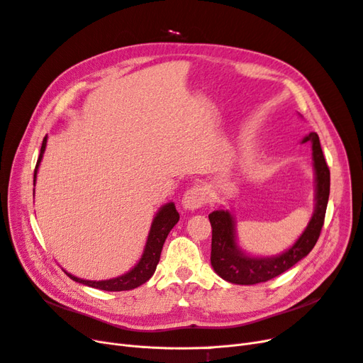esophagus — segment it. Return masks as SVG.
<instances>
[{
	"label": "esophagus",
	"instance_id": "34e87169",
	"mask_svg": "<svg viewBox=\"0 0 363 363\" xmlns=\"http://www.w3.org/2000/svg\"><path fill=\"white\" fill-rule=\"evenodd\" d=\"M208 201V195L204 186L194 184L187 189L183 195L182 204L186 210H196L199 207H204Z\"/></svg>",
	"mask_w": 363,
	"mask_h": 363
}]
</instances>
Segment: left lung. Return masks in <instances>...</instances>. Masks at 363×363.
<instances>
[{
    "label": "left lung",
    "mask_w": 363,
    "mask_h": 363,
    "mask_svg": "<svg viewBox=\"0 0 363 363\" xmlns=\"http://www.w3.org/2000/svg\"><path fill=\"white\" fill-rule=\"evenodd\" d=\"M313 144L315 169V210L299 240L287 252L274 257L245 256L235 242L234 219L229 211L217 210L208 214L211 223V265L220 277L234 284H256L268 281L283 274L306 257L315 245L325 223V214L330 189V172L323 156L320 140L315 133L308 134L302 143Z\"/></svg>",
    "instance_id": "obj_1"
}]
</instances>
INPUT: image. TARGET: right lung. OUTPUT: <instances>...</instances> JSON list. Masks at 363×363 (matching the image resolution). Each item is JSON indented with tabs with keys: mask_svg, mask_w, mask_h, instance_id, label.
Here are the masks:
<instances>
[{
	"mask_svg": "<svg viewBox=\"0 0 363 363\" xmlns=\"http://www.w3.org/2000/svg\"><path fill=\"white\" fill-rule=\"evenodd\" d=\"M46 141H48V137H45V140H43V144H41L40 156H38L35 169H34V183H35L38 164H40L43 153H45V149H46ZM179 219H180V214L176 210V206H174L172 202H169V204L164 206L161 210H159V213L153 219V223H152V228L149 232V238L146 242V249H144V253L140 259V262L131 271L121 275V277H118V279L104 280V281H91V280L77 279V277H74V275H71L68 272H65V274L74 281H79L82 284L91 286L95 289H101V291H107V292L131 291V289H135V287L146 283L153 275L159 259H161L164 242L169 234V230L174 228V225L179 222Z\"/></svg>",
	"mask_w": 363,
	"mask_h": 363,
	"instance_id": "1",
	"label": "right lung"
}]
</instances>
